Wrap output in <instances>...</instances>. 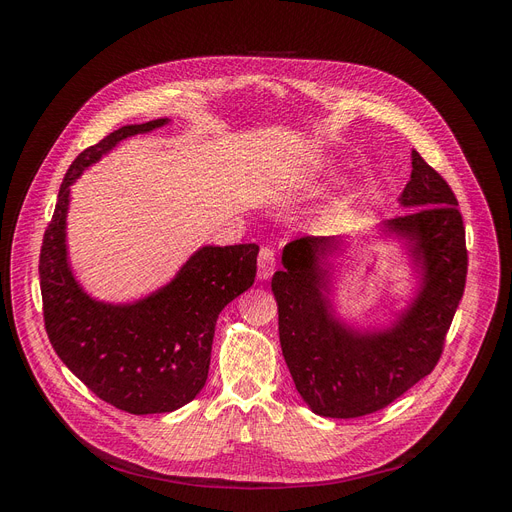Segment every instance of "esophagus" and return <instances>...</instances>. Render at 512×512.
I'll list each match as a JSON object with an SVG mask.
<instances>
[{
	"instance_id": "1",
	"label": "esophagus",
	"mask_w": 512,
	"mask_h": 512,
	"mask_svg": "<svg viewBox=\"0 0 512 512\" xmlns=\"http://www.w3.org/2000/svg\"><path fill=\"white\" fill-rule=\"evenodd\" d=\"M275 271V252L271 247H262L258 254V280H269Z\"/></svg>"
}]
</instances>
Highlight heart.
I'll use <instances>...</instances> for the list:
<instances>
[{"label": "heart", "mask_w": 512, "mask_h": 512, "mask_svg": "<svg viewBox=\"0 0 512 512\" xmlns=\"http://www.w3.org/2000/svg\"><path fill=\"white\" fill-rule=\"evenodd\" d=\"M331 175H333V168H329L327 164H312L309 168H305L303 181H324Z\"/></svg>", "instance_id": "b5f03b06"}]
</instances>
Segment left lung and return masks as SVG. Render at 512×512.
I'll return each instance as SVG.
<instances>
[{
  "instance_id": "8db88e82",
  "label": "left lung",
  "mask_w": 512,
  "mask_h": 512,
  "mask_svg": "<svg viewBox=\"0 0 512 512\" xmlns=\"http://www.w3.org/2000/svg\"><path fill=\"white\" fill-rule=\"evenodd\" d=\"M399 207L408 213L374 226L371 241L397 245L412 288L382 320L348 316L335 303L350 235L288 243L284 269L271 280L294 389L320 416L382 410L429 376L442 354L466 288V230L453 190L416 151Z\"/></svg>"
}]
</instances>
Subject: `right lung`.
I'll list each match as a JSON object with an SVG mask.
<instances>
[{
    "label": "right lung",
    "instance_id": "1",
    "mask_svg": "<svg viewBox=\"0 0 512 512\" xmlns=\"http://www.w3.org/2000/svg\"><path fill=\"white\" fill-rule=\"evenodd\" d=\"M173 119L130 123L72 162L40 250L44 324L61 361L106 404L130 414L173 412L203 391L215 322L254 284L256 243L203 245L170 280L134 301H102L76 280L68 258L70 188L87 168L136 134Z\"/></svg>",
    "mask_w": 512,
    "mask_h": 512
}]
</instances>
